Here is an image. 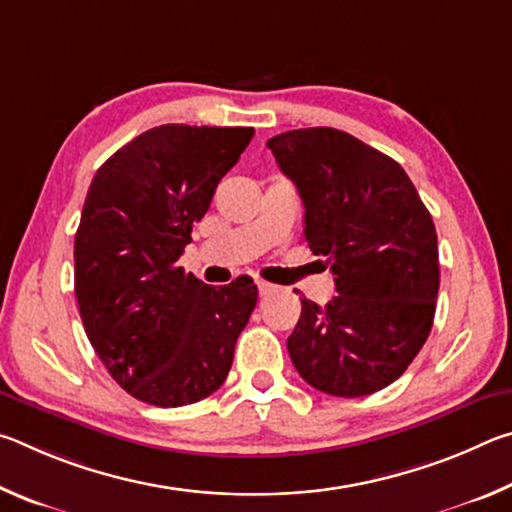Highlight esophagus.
Returning <instances> with one entry per match:
<instances>
[{
	"mask_svg": "<svg viewBox=\"0 0 512 512\" xmlns=\"http://www.w3.org/2000/svg\"><path fill=\"white\" fill-rule=\"evenodd\" d=\"M257 289L262 298H268V296H273V293L280 291V287H275V284H271V282H257Z\"/></svg>",
	"mask_w": 512,
	"mask_h": 512,
	"instance_id": "esophagus-1",
	"label": "esophagus"
}]
</instances>
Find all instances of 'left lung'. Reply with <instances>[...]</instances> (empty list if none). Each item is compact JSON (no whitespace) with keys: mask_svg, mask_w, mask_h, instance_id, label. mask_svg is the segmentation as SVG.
Wrapping results in <instances>:
<instances>
[{"mask_svg":"<svg viewBox=\"0 0 512 512\" xmlns=\"http://www.w3.org/2000/svg\"><path fill=\"white\" fill-rule=\"evenodd\" d=\"M305 205V239L332 266L336 296L302 298L287 348L300 377L336 397L377 393L427 341L440 287L438 237L393 158L336 128L266 142Z\"/></svg>","mask_w":512,"mask_h":512,"instance_id":"obj_1","label":"left lung"}]
</instances>
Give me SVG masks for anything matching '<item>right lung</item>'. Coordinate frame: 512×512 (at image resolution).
<instances>
[{
    "instance_id": "obj_1",
    "label": "right lung",
    "mask_w": 512,
    "mask_h": 512,
    "mask_svg": "<svg viewBox=\"0 0 512 512\" xmlns=\"http://www.w3.org/2000/svg\"><path fill=\"white\" fill-rule=\"evenodd\" d=\"M253 128L164 124L101 164L74 239V291L85 334L135 400L176 409L228 377L257 305L253 277L207 287L178 266L216 185Z\"/></svg>"
}]
</instances>
